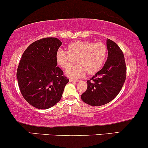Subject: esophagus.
<instances>
[{"instance_id":"esophagus-1","label":"esophagus","mask_w":148,"mask_h":148,"mask_svg":"<svg viewBox=\"0 0 148 148\" xmlns=\"http://www.w3.org/2000/svg\"><path fill=\"white\" fill-rule=\"evenodd\" d=\"M69 82H79V80H77V79H69Z\"/></svg>"}]
</instances>
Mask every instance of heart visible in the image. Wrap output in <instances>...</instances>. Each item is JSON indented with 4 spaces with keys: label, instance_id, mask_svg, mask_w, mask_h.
<instances>
[{
    "label": "heart",
    "instance_id": "heart-1",
    "mask_svg": "<svg viewBox=\"0 0 148 148\" xmlns=\"http://www.w3.org/2000/svg\"><path fill=\"white\" fill-rule=\"evenodd\" d=\"M107 57V47L101 42L76 41L69 44L67 52L59 49L56 54L57 64L63 69H68L76 60L78 65L69 69L66 75L77 78L84 75H94L99 71Z\"/></svg>",
    "mask_w": 148,
    "mask_h": 148
}]
</instances>
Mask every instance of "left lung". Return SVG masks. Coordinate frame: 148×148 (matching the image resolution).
Wrapping results in <instances>:
<instances>
[{
  "label": "left lung",
  "instance_id": "obj_1",
  "mask_svg": "<svg viewBox=\"0 0 148 148\" xmlns=\"http://www.w3.org/2000/svg\"><path fill=\"white\" fill-rule=\"evenodd\" d=\"M108 58L101 70L87 81L86 90L81 99L92 106L105 105L116 97L126 77V66L123 52L115 42L106 41Z\"/></svg>",
  "mask_w": 148,
  "mask_h": 148
}]
</instances>
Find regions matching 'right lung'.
<instances>
[{
  "label": "right lung",
  "mask_w": 148,
  "mask_h": 148,
  "mask_svg": "<svg viewBox=\"0 0 148 148\" xmlns=\"http://www.w3.org/2000/svg\"><path fill=\"white\" fill-rule=\"evenodd\" d=\"M62 44L58 38H43L31 44L22 56L16 73L18 86L25 99L36 108L56 105L69 82L56 60Z\"/></svg>",
  "instance_id": "right-lung-1"
}]
</instances>
